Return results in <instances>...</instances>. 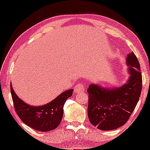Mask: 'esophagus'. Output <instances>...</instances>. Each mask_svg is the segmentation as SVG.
Returning <instances> with one entry per match:
<instances>
[{
  "label": "esophagus",
  "mask_w": 150,
  "mask_h": 150,
  "mask_svg": "<svg viewBox=\"0 0 150 150\" xmlns=\"http://www.w3.org/2000/svg\"><path fill=\"white\" fill-rule=\"evenodd\" d=\"M85 90V86L84 85L82 84V83H80L78 85H76V88L74 89V92L75 93H80L82 92H84Z\"/></svg>",
  "instance_id": "obj_1"
}]
</instances>
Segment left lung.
Returning a JSON list of instances; mask_svg holds the SVG:
<instances>
[{
	"instance_id": "left-lung-1",
	"label": "left lung",
	"mask_w": 150,
	"mask_h": 150,
	"mask_svg": "<svg viewBox=\"0 0 150 150\" xmlns=\"http://www.w3.org/2000/svg\"><path fill=\"white\" fill-rule=\"evenodd\" d=\"M126 62L130 76L122 86L108 89L90 84L87 90L89 120L93 126L101 130L115 129L126 124L140 96V65L133 52L127 55Z\"/></svg>"
}]
</instances>
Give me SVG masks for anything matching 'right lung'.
<instances>
[{
	"mask_svg": "<svg viewBox=\"0 0 150 150\" xmlns=\"http://www.w3.org/2000/svg\"><path fill=\"white\" fill-rule=\"evenodd\" d=\"M11 92L14 110L24 124L40 132L54 129L60 124L66 100L72 96L73 90L62 92L52 102L41 106H33L24 103L14 92L11 84Z\"/></svg>",
	"mask_w": 150,
	"mask_h": 150,
	"instance_id": "obj_1",
	"label": "right lung"
}]
</instances>
